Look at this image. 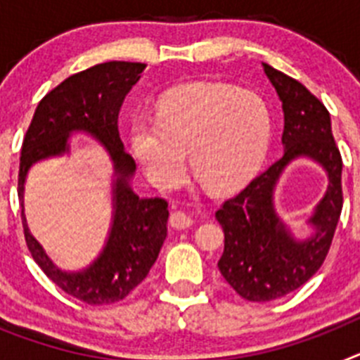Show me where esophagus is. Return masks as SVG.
Listing matches in <instances>:
<instances>
[{"instance_id": "esophagus-1", "label": "esophagus", "mask_w": 360, "mask_h": 360, "mask_svg": "<svg viewBox=\"0 0 360 360\" xmlns=\"http://www.w3.org/2000/svg\"><path fill=\"white\" fill-rule=\"evenodd\" d=\"M169 224H171V227L176 229V231H182V229H187L193 225V218H189V216L184 214V212H180V211H174V212H171Z\"/></svg>"}]
</instances>
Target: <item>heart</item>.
<instances>
[{"label":"heart","instance_id":"heart-1","mask_svg":"<svg viewBox=\"0 0 360 360\" xmlns=\"http://www.w3.org/2000/svg\"><path fill=\"white\" fill-rule=\"evenodd\" d=\"M274 135L269 104L257 94L219 82L167 91L157 119L139 117L129 144L146 178L158 189L176 186L191 169L216 193H232L262 169Z\"/></svg>","mask_w":360,"mask_h":360}]
</instances>
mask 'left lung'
<instances>
[{"mask_svg": "<svg viewBox=\"0 0 360 360\" xmlns=\"http://www.w3.org/2000/svg\"><path fill=\"white\" fill-rule=\"evenodd\" d=\"M281 101L283 157L254 178L240 195L216 211L224 227L225 249L218 269L225 281L247 301L265 303L297 290L323 265L342 211V160L332 135L328 110L295 79L263 63ZM297 158L323 167L329 186L307 224L312 232L295 238L274 205L278 178Z\"/></svg>", "mask_w": 360, "mask_h": 360, "instance_id": "8db88e82", "label": "left lung"}]
</instances>
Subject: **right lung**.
<instances>
[{
    "label": "right lung",
    "instance_id": "1",
    "mask_svg": "<svg viewBox=\"0 0 360 360\" xmlns=\"http://www.w3.org/2000/svg\"><path fill=\"white\" fill-rule=\"evenodd\" d=\"M144 63L110 61L70 75L41 98L25 135L19 160L18 195L21 200L25 240L32 257L57 287L88 304H110L124 299L149 274L167 236V202L139 198L131 189L136 165L119 135L124 98L139 82ZM73 132L94 136L114 164V216L107 243L86 269H59L31 236L24 218V182L30 167L41 160L69 152Z\"/></svg>",
    "mask_w": 360,
    "mask_h": 360
}]
</instances>
